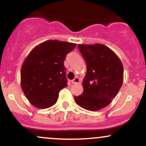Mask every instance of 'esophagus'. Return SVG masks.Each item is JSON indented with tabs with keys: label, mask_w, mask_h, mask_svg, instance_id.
<instances>
[{
	"label": "esophagus",
	"mask_w": 146,
	"mask_h": 146,
	"mask_svg": "<svg viewBox=\"0 0 146 146\" xmlns=\"http://www.w3.org/2000/svg\"><path fill=\"white\" fill-rule=\"evenodd\" d=\"M71 82L73 83V84H77V83H79V82H80V79H79L78 78H75L73 79V80H72Z\"/></svg>",
	"instance_id": "obj_1"
}]
</instances>
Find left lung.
I'll return each mask as SVG.
<instances>
[{
    "label": "left lung",
    "instance_id": "left-lung-1",
    "mask_svg": "<svg viewBox=\"0 0 146 146\" xmlns=\"http://www.w3.org/2000/svg\"><path fill=\"white\" fill-rule=\"evenodd\" d=\"M86 64L82 94L74 96L82 108L92 111L110 104L121 88L123 68L121 60L108 46L102 44H78Z\"/></svg>",
    "mask_w": 146,
    "mask_h": 146
}]
</instances>
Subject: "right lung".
Listing matches in <instances>:
<instances>
[{
    "instance_id": "right-lung-1",
    "label": "right lung",
    "mask_w": 146,
    "mask_h": 146,
    "mask_svg": "<svg viewBox=\"0 0 146 146\" xmlns=\"http://www.w3.org/2000/svg\"><path fill=\"white\" fill-rule=\"evenodd\" d=\"M76 44L50 40L30 52L21 68L22 89L30 103L46 108L56 103L62 88L67 87L64 61Z\"/></svg>"
}]
</instances>
